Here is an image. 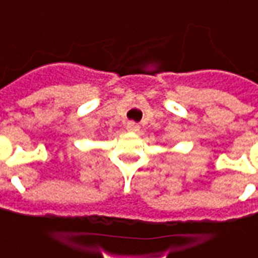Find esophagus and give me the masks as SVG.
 <instances>
[{"mask_svg": "<svg viewBox=\"0 0 258 258\" xmlns=\"http://www.w3.org/2000/svg\"><path fill=\"white\" fill-rule=\"evenodd\" d=\"M126 129H127V132H132V133H137V132L140 131V125L136 124V122H133V121H129L126 124Z\"/></svg>", "mask_w": 258, "mask_h": 258, "instance_id": "1", "label": "esophagus"}]
</instances>
